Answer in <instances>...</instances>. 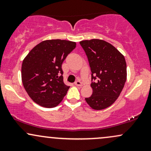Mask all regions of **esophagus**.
<instances>
[{
  "label": "esophagus",
  "instance_id": "1",
  "mask_svg": "<svg viewBox=\"0 0 151 151\" xmlns=\"http://www.w3.org/2000/svg\"><path fill=\"white\" fill-rule=\"evenodd\" d=\"M75 84H76V85H77V86H82V83H81V81L80 80H77V81H76Z\"/></svg>",
  "mask_w": 151,
  "mask_h": 151
}]
</instances>
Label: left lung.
<instances>
[{
    "instance_id": "obj_1",
    "label": "left lung",
    "mask_w": 151,
    "mask_h": 151,
    "mask_svg": "<svg viewBox=\"0 0 151 151\" xmlns=\"http://www.w3.org/2000/svg\"><path fill=\"white\" fill-rule=\"evenodd\" d=\"M91 72L92 95L85 98L95 110L113 104L119 96L126 81V62L124 55L110 43L92 39L81 41Z\"/></svg>"
}]
</instances>
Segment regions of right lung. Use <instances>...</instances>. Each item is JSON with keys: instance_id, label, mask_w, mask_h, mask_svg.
Masks as SVG:
<instances>
[{"instance_id": "obj_1", "label": "right lung", "mask_w": 151, "mask_h": 151, "mask_svg": "<svg viewBox=\"0 0 151 151\" xmlns=\"http://www.w3.org/2000/svg\"><path fill=\"white\" fill-rule=\"evenodd\" d=\"M76 47V42L65 40H45L37 45L24 59L22 81L25 91L37 104L57 106L70 86L63 81L62 65Z\"/></svg>"}]
</instances>
